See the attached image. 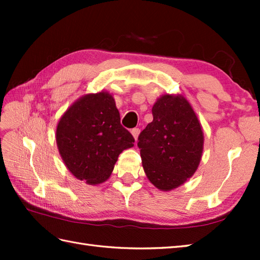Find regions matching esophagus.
<instances>
[{
	"instance_id": "obj_1",
	"label": "esophagus",
	"mask_w": 260,
	"mask_h": 260,
	"mask_svg": "<svg viewBox=\"0 0 260 260\" xmlns=\"http://www.w3.org/2000/svg\"><path fill=\"white\" fill-rule=\"evenodd\" d=\"M132 135H133V137L135 139V141L137 140V137H139V134H140V129L139 128H133L131 131Z\"/></svg>"
}]
</instances>
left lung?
<instances>
[{
	"instance_id": "1",
	"label": "left lung",
	"mask_w": 260,
	"mask_h": 260,
	"mask_svg": "<svg viewBox=\"0 0 260 260\" xmlns=\"http://www.w3.org/2000/svg\"><path fill=\"white\" fill-rule=\"evenodd\" d=\"M153 121L141 132L137 146L151 183L162 191L182 185L201 161L203 132L182 95H162L152 108Z\"/></svg>"
}]
</instances>
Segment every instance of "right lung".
<instances>
[{"mask_svg": "<svg viewBox=\"0 0 260 260\" xmlns=\"http://www.w3.org/2000/svg\"><path fill=\"white\" fill-rule=\"evenodd\" d=\"M56 140L70 173L91 185L106 181L119 154L135 142L120 125L115 99L107 91L87 93L71 105L59 120Z\"/></svg>", "mask_w": 260, "mask_h": 260, "instance_id": "add662e5", "label": "right lung"}]
</instances>
